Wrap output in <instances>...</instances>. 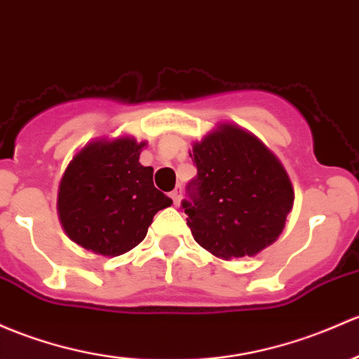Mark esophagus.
Returning a JSON list of instances; mask_svg holds the SVG:
<instances>
[{
  "mask_svg": "<svg viewBox=\"0 0 359 359\" xmlns=\"http://www.w3.org/2000/svg\"><path fill=\"white\" fill-rule=\"evenodd\" d=\"M170 198L173 199V205H179L180 199H182V189H173L170 192Z\"/></svg>",
  "mask_w": 359,
  "mask_h": 359,
  "instance_id": "esophagus-1",
  "label": "esophagus"
}]
</instances>
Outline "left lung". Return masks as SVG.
<instances>
[{
    "label": "left lung",
    "mask_w": 359,
    "mask_h": 359,
    "mask_svg": "<svg viewBox=\"0 0 359 359\" xmlns=\"http://www.w3.org/2000/svg\"><path fill=\"white\" fill-rule=\"evenodd\" d=\"M198 175L182 201L194 241L222 259L255 256L277 241L292 210L287 172L259 139L236 126L194 142Z\"/></svg>",
    "instance_id": "obj_1"
}]
</instances>
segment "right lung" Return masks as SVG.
I'll return each mask as SVG.
<instances>
[{"label": "right lung", "instance_id": "right-lung-1", "mask_svg": "<svg viewBox=\"0 0 359 359\" xmlns=\"http://www.w3.org/2000/svg\"><path fill=\"white\" fill-rule=\"evenodd\" d=\"M146 142L132 137L94 141L70 161L58 189L67 236L88 251L118 256L137 246L153 217L172 199L153 184V168L139 163Z\"/></svg>", "mask_w": 359, "mask_h": 359}]
</instances>
